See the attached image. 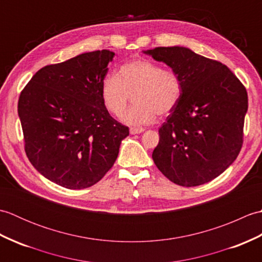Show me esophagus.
I'll use <instances>...</instances> for the list:
<instances>
[{
  "mask_svg": "<svg viewBox=\"0 0 262 262\" xmlns=\"http://www.w3.org/2000/svg\"><path fill=\"white\" fill-rule=\"evenodd\" d=\"M144 132V128H138V127H132L129 129V133L132 135H135V134H141V133Z\"/></svg>",
  "mask_w": 262,
  "mask_h": 262,
  "instance_id": "obj_1",
  "label": "esophagus"
}]
</instances>
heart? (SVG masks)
<instances>
[{
  "mask_svg": "<svg viewBox=\"0 0 262 262\" xmlns=\"http://www.w3.org/2000/svg\"><path fill=\"white\" fill-rule=\"evenodd\" d=\"M183 83L173 70L147 59L122 64L116 75H105L101 82V100L108 113L120 117L133 93L134 104L122 116L126 124L148 125L159 116H166L180 102Z\"/></svg>",
  "mask_w": 262,
  "mask_h": 262,
  "instance_id": "heart-1",
  "label": "heart"
}]
</instances>
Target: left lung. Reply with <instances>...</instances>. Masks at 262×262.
Here are the masks:
<instances>
[{
  "instance_id": "left-lung-1",
  "label": "left lung",
  "mask_w": 262,
  "mask_h": 262,
  "mask_svg": "<svg viewBox=\"0 0 262 262\" xmlns=\"http://www.w3.org/2000/svg\"><path fill=\"white\" fill-rule=\"evenodd\" d=\"M180 75V102L159 129L152 158L172 182L194 187L229 168L243 144L248 93L226 65L185 47L144 52Z\"/></svg>"
}]
</instances>
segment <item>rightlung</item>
Instances as JSON below:
<instances>
[{
  "instance_id": "add662e5",
  "label": "right lung",
  "mask_w": 262,
  "mask_h": 262,
  "mask_svg": "<svg viewBox=\"0 0 262 262\" xmlns=\"http://www.w3.org/2000/svg\"><path fill=\"white\" fill-rule=\"evenodd\" d=\"M114 56L103 49L47 65L20 93L27 157L59 186L84 189L101 180L129 135L128 127L109 115L100 93Z\"/></svg>"
}]
</instances>
